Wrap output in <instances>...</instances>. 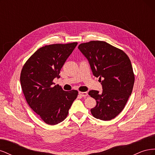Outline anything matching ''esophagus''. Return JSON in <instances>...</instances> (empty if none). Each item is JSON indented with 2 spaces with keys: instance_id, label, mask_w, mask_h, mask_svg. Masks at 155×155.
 Segmentation results:
<instances>
[{
  "instance_id": "34e87169",
  "label": "esophagus",
  "mask_w": 155,
  "mask_h": 155,
  "mask_svg": "<svg viewBox=\"0 0 155 155\" xmlns=\"http://www.w3.org/2000/svg\"><path fill=\"white\" fill-rule=\"evenodd\" d=\"M79 94L83 97H86L88 95V93L87 92H79Z\"/></svg>"
}]
</instances>
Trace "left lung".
I'll return each mask as SVG.
<instances>
[{"label": "left lung", "instance_id": "1", "mask_svg": "<svg viewBox=\"0 0 155 155\" xmlns=\"http://www.w3.org/2000/svg\"><path fill=\"white\" fill-rule=\"evenodd\" d=\"M78 48L102 85L101 93L88 92L96 101V107L91 110L92 116L104 121L114 118L124 109L134 86V75L129 57L123 50L105 41L81 43Z\"/></svg>", "mask_w": 155, "mask_h": 155}]
</instances>
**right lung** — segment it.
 Wrapping results in <instances>:
<instances>
[{"instance_id":"obj_1","label":"right lung","mask_w":155,"mask_h":155,"mask_svg":"<svg viewBox=\"0 0 155 155\" xmlns=\"http://www.w3.org/2000/svg\"><path fill=\"white\" fill-rule=\"evenodd\" d=\"M78 43L46 45L37 50L22 67L20 81L28 104L46 124L56 125L68 114L77 91L54 85L60 70Z\"/></svg>"}]
</instances>
